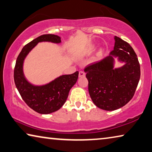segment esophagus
Wrapping results in <instances>:
<instances>
[{
    "mask_svg": "<svg viewBox=\"0 0 152 152\" xmlns=\"http://www.w3.org/2000/svg\"><path fill=\"white\" fill-rule=\"evenodd\" d=\"M86 76V73L83 71H79V77H84Z\"/></svg>",
    "mask_w": 152,
    "mask_h": 152,
    "instance_id": "obj_1",
    "label": "esophagus"
}]
</instances>
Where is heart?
Here are the masks:
<instances>
[{
	"label": "heart",
	"mask_w": 152,
	"mask_h": 152,
	"mask_svg": "<svg viewBox=\"0 0 152 152\" xmlns=\"http://www.w3.org/2000/svg\"><path fill=\"white\" fill-rule=\"evenodd\" d=\"M95 49H96V45H90L89 47H88V48L87 49V52L88 53H91L93 52V51H94ZM100 53H101V52H100Z\"/></svg>",
	"instance_id": "heart-1"
}]
</instances>
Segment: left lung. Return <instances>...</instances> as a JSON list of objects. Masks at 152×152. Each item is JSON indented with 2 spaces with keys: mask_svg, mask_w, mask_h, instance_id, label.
<instances>
[{
  "mask_svg": "<svg viewBox=\"0 0 152 152\" xmlns=\"http://www.w3.org/2000/svg\"><path fill=\"white\" fill-rule=\"evenodd\" d=\"M114 39L115 46L109 56L84 69L91 99L96 106L106 111L120 109L132 99L141 75L138 58L132 47L118 37ZM114 57L125 64L114 69Z\"/></svg>",
  "mask_w": 152,
  "mask_h": 152,
  "instance_id": "1",
  "label": "left lung"
}]
</instances>
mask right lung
Wrapping results in <instances>:
<instances>
[{"instance_id":"obj_1","label":"right lung","mask_w":152,"mask_h":152,"mask_svg":"<svg viewBox=\"0 0 152 152\" xmlns=\"http://www.w3.org/2000/svg\"><path fill=\"white\" fill-rule=\"evenodd\" d=\"M60 43L61 38L55 34H43L26 44L16 60L14 69V81L16 88L27 105L39 113L49 114L62 107L68 98L69 91L78 79L79 72L61 75L46 85L34 86L30 83L23 73V63L32 49L39 42Z\"/></svg>"}]
</instances>
